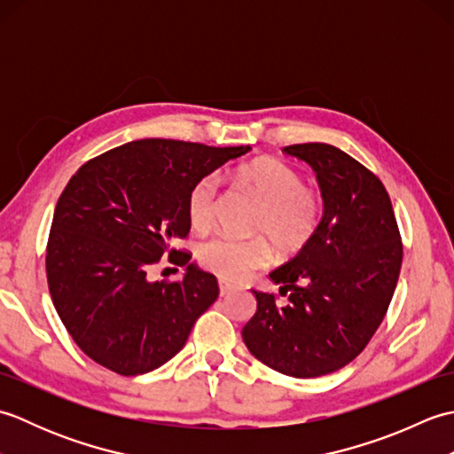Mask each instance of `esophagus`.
Instances as JSON below:
<instances>
[{"instance_id":"34e87169","label":"esophagus","mask_w":454,"mask_h":454,"mask_svg":"<svg viewBox=\"0 0 454 454\" xmlns=\"http://www.w3.org/2000/svg\"><path fill=\"white\" fill-rule=\"evenodd\" d=\"M218 288H220V296H228L234 291V285H230L226 281H218Z\"/></svg>"}]
</instances>
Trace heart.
<instances>
[{
	"mask_svg": "<svg viewBox=\"0 0 454 454\" xmlns=\"http://www.w3.org/2000/svg\"><path fill=\"white\" fill-rule=\"evenodd\" d=\"M236 179L262 208L254 218L252 232L271 239L277 249L293 254L312 242L324 218L322 197L304 187L301 173L281 160L262 158L236 169ZM218 176L200 177L187 197V215L195 230H208L218 208ZM200 267L226 281H242L271 259L265 239L208 238L197 247Z\"/></svg>",
	"mask_w": 454,
	"mask_h": 454,
	"instance_id": "heart-1",
	"label": "heart"
}]
</instances>
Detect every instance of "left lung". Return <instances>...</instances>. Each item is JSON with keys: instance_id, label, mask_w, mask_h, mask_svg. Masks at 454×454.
Listing matches in <instances>:
<instances>
[{"instance_id": "1", "label": "left lung", "mask_w": 454, "mask_h": 454, "mask_svg": "<svg viewBox=\"0 0 454 454\" xmlns=\"http://www.w3.org/2000/svg\"><path fill=\"white\" fill-rule=\"evenodd\" d=\"M316 171L324 218L312 242L269 275L278 293L254 291L242 337L255 359L294 379L351 363L387 314L402 267V239L382 181L330 144L283 148Z\"/></svg>"}]
</instances>
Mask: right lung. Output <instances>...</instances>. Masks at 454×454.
<instances>
[{
    "label": "right lung",
    "mask_w": 454,
    "mask_h": 454,
    "mask_svg": "<svg viewBox=\"0 0 454 454\" xmlns=\"http://www.w3.org/2000/svg\"><path fill=\"white\" fill-rule=\"evenodd\" d=\"M249 150L144 138L85 161L67 181L48 236L46 278L58 316L90 359L137 376L183 349L218 283L169 244L191 230V187ZM166 253L188 265L186 277L150 282Z\"/></svg>",
    "instance_id": "add662e5"
}]
</instances>
